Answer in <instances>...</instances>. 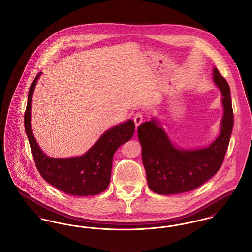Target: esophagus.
<instances>
[{
    "instance_id": "1",
    "label": "esophagus",
    "mask_w": 252,
    "mask_h": 252,
    "mask_svg": "<svg viewBox=\"0 0 252 252\" xmlns=\"http://www.w3.org/2000/svg\"><path fill=\"white\" fill-rule=\"evenodd\" d=\"M143 121H144V117H143V114H142V113H137V114L134 116V123H135L136 128H138V126L143 123Z\"/></svg>"
}]
</instances>
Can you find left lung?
<instances>
[{"instance_id": "8db88e82", "label": "left lung", "mask_w": 252, "mask_h": 252, "mask_svg": "<svg viewBox=\"0 0 252 252\" xmlns=\"http://www.w3.org/2000/svg\"><path fill=\"white\" fill-rule=\"evenodd\" d=\"M213 80L221 92L223 116L216 140L205 147L184 148L174 144L156 117L138 127L146 180L158 194L189 192L213 178L224 160L233 127L230 90L216 68Z\"/></svg>"}]
</instances>
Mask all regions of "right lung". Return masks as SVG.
Listing matches in <instances>:
<instances>
[{
  "mask_svg": "<svg viewBox=\"0 0 252 252\" xmlns=\"http://www.w3.org/2000/svg\"><path fill=\"white\" fill-rule=\"evenodd\" d=\"M40 75L41 72L30 87L24 113L25 132L39 174L51 185L71 195L88 196L104 192L110 181L113 155L122 144L131 139L134 122L129 119L106 130L81 156L49 157L36 143L31 124L32 97Z\"/></svg>",
  "mask_w": 252,
  "mask_h": 252,
  "instance_id": "add662e5",
  "label": "right lung"
}]
</instances>
